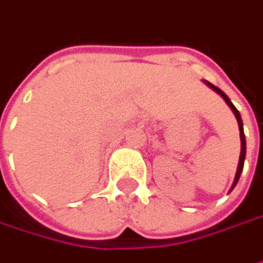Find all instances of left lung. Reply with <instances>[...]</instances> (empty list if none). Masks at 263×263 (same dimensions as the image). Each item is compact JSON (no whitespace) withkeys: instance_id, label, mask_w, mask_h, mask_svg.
I'll return each mask as SVG.
<instances>
[{"instance_id":"8db88e82","label":"left lung","mask_w":263,"mask_h":263,"mask_svg":"<svg viewBox=\"0 0 263 263\" xmlns=\"http://www.w3.org/2000/svg\"><path fill=\"white\" fill-rule=\"evenodd\" d=\"M210 88H213L217 95H220L222 96V99L227 102V105L231 108V111L234 113V116H236V119H237V125H239V135H240V156H239V164H237V170H236V176H234V181H233V185H231V189H230V192L236 187V184H237V181H239V178H240V173H242V170H243V162H245V155H247V141H245V135H243V122H242V118H240V113L237 111V108L233 105V102L230 101V98L219 88V87H214L211 82H208V81H203Z\"/></svg>"}]
</instances>
